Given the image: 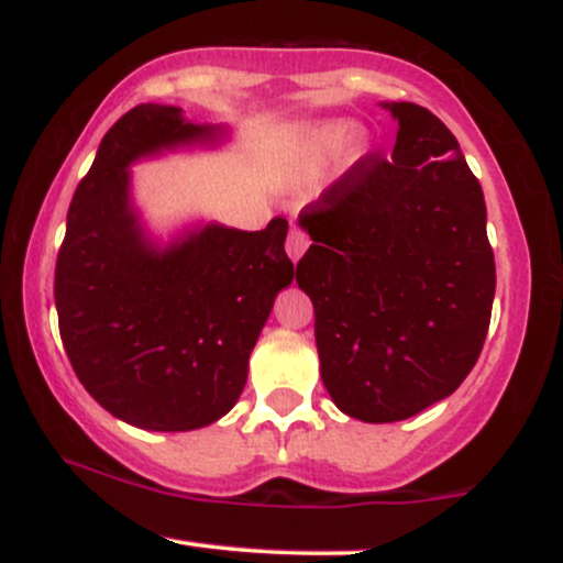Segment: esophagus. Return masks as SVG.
Here are the masks:
<instances>
[{
    "mask_svg": "<svg viewBox=\"0 0 563 563\" xmlns=\"http://www.w3.org/2000/svg\"><path fill=\"white\" fill-rule=\"evenodd\" d=\"M307 249H309L307 232L294 224V228H290V232H288V241H286V254L290 256V262H299Z\"/></svg>",
    "mask_w": 563,
    "mask_h": 563,
    "instance_id": "1",
    "label": "esophagus"
}]
</instances>
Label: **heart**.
Masks as SVG:
<instances>
[{
    "mask_svg": "<svg viewBox=\"0 0 563 563\" xmlns=\"http://www.w3.org/2000/svg\"><path fill=\"white\" fill-rule=\"evenodd\" d=\"M344 145L352 156H360L365 151V137L357 132V126L346 119L320 121V124L303 129L290 164H294V169L309 172L320 166L325 158H331L333 153H339Z\"/></svg>",
    "mask_w": 563,
    "mask_h": 563,
    "instance_id": "1",
    "label": "heart"
}]
</instances>
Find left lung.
Here are the masks:
<instances>
[{"instance_id": "8db88e82", "label": "left lung", "mask_w": 563, "mask_h": 563, "mask_svg": "<svg viewBox=\"0 0 563 563\" xmlns=\"http://www.w3.org/2000/svg\"><path fill=\"white\" fill-rule=\"evenodd\" d=\"M389 156H365L299 214L312 245L296 283L314 303L328 394L394 423L450 397L479 360L495 299L487 206L461 145L416 102Z\"/></svg>"}]
</instances>
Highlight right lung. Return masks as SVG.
Instances as JSON below:
<instances>
[{"label": "right lung", "mask_w": 563, "mask_h": 563, "mask_svg": "<svg viewBox=\"0 0 563 563\" xmlns=\"http://www.w3.org/2000/svg\"><path fill=\"white\" fill-rule=\"evenodd\" d=\"M224 134L183 108H132L70 200L55 267L63 346L84 389L137 429L192 431L228 416L275 296L294 280L283 217L256 232L196 224L169 243L142 224L129 166Z\"/></svg>", "instance_id": "add662e5"}]
</instances>
